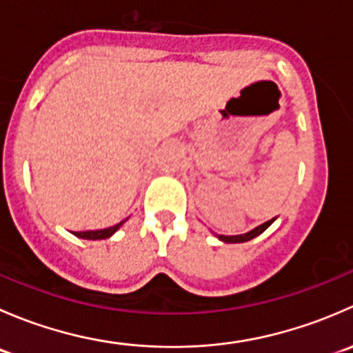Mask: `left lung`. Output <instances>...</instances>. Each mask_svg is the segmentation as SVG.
<instances>
[{
    "label": "left lung",
    "mask_w": 353,
    "mask_h": 353,
    "mask_svg": "<svg viewBox=\"0 0 353 353\" xmlns=\"http://www.w3.org/2000/svg\"><path fill=\"white\" fill-rule=\"evenodd\" d=\"M273 222H275V219L268 220V222H265L263 225L256 227V229H252L251 232H248V234H241V236H219V239L223 241V243H245V241L254 239L256 236H259V234L265 232V230L268 229Z\"/></svg>",
    "instance_id": "obj_1"
}]
</instances>
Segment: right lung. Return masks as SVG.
Returning a JSON list of instances; mask_svg holds the SVG:
<instances>
[{
  "label": "right lung",
  "instance_id": "right-lung-1",
  "mask_svg": "<svg viewBox=\"0 0 353 353\" xmlns=\"http://www.w3.org/2000/svg\"><path fill=\"white\" fill-rule=\"evenodd\" d=\"M126 222V220H123V222H119L117 225L114 227H109V229H102V230H87V232H73L74 236L80 237V239H90V241H97V239H108V237L112 236L114 232H116L117 229H119L123 223Z\"/></svg>",
  "mask_w": 353,
  "mask_h": 353
}]
</instances>
